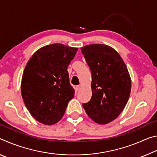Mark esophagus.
<instances>
[{
	"label": "esophagus",
	"instance_id": "esophagus-1",
	"mask_svg": "<svg viewBox=\"0 0 157 157\" xmlns=\"http://www.w3.org/2000/svg\"><path fill=\"white\" fill-rule=\"evenodd\" d=\"M80 87H81L80 85H78V86H76V87H75V91H78V90H79V89H80Z\"/></svg>",
	"mask_w": 157,
	"mask_h": 157
}]
</instances>
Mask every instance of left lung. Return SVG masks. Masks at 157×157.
Masks as SVG:
<instances>
[{
	"label": "left lung",
	"mask_w": 157,
	"mask_h": 157,
	"mask_svg": "<svg viewBox=\"0 0 157 157\" xmlns=\"http://www.w3.org/2000/svg\"><path fill=\"white\" fill-rule=\"evenodd\" d=\"M91 72L92 97L82 106L95 123H110L123 111L131 92L132 82L120 55L105 44L81 48Z\"/></svg>",
	"instance_id": "left-lung-1"
}]
</instances>
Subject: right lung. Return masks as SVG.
Segmentation results:
<instances>
[{"label":"right lung","mask_w":157,"mask_h":157,"mask_svg":"<svg viewBox=\"0 0 157 157\" xmlns=\"http://www.w3.org/2000/svg\"><path fill=\"white\" fill-rule=\"evenodd\" d=\"M78 48L53 44L41 48L27 63L21 80V95L32 116L44 124L62 118L75 90L67 68Z\"/></svg>","instance_id":"right-lung-1"}]
</instances>
